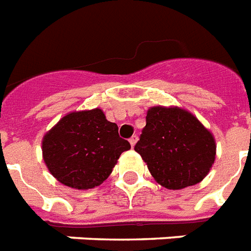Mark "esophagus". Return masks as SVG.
Returning <instances> with one entry per match:
<instances>
[{"label":"esophagus","mask_w":251,"mask_h":251,"mask_svg":"<svg viewBox=\"0 0 251 251\" xmlns=\"http://www.w3.org/2000/svg\"><path fill=\"white\" fill-rule=\"evenodd\" d=\"M137 141H138V137H137V135H133V137L130 138L129 142H130V145H131V147H134V146H135V143H137Z\"/></svg>","instance_id":"esophagus-1"}]
</instances>
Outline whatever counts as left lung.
Listing matches in <instances>:
<instances>
[{"instance_id":"left-lung-1","label":"left lung","mask_w":251,"mask_h":251,"mask_svg":"<svg viewBox=\"0 0 251 251\" xmlns=\"http://www.w3.org/2000/svg\"><path fill=\"white\" fill-rule=\"evenodd\" d=\"M161 186L178 190L201 182L215 161L212 134L179 108H150L134 147Z\"/></svg>"}]
</instances>
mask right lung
<instances>
[{"instance_id": "right-lung-1", "label": "right lung", "mask_w": 251, "mask_h": 251, "mask_svg": "<svg viewBox=\"0 0 251 251\" xmlns=\"http://www.w3.org/2000/svg\"><path fill=\"white\" fill-rule=\"evenodd\" d=\"M130 143L101 109L73 112L43 138V157L49 172L66 186L87 190L108 178Z\"/></svg>"}]
</instances>
